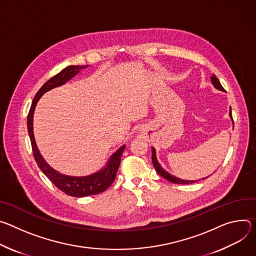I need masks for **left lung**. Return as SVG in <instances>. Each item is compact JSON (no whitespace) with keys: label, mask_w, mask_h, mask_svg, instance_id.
<instances>
[{"label":"left lung","mask_w":256,"mask_h":256,"mask_svg":"<svg viewBox=\"0 0 256 256\" xmlns=\"http://www.w3.org/2000/svg\"><path fill=\"white\" fill-rule=\"evenodd\" d=\"M210 82H212V84L214 85V88L216 90H220V92H226V90H224V88L222 86V84H220V80L216 77L214 74H212V75L210 76ZM229 116H230V118H231V120H232V123H233V125H234L233 118H232L231 108H230V112H229ZM152 164H154V168H156V173H158V175H160L162 178H164V179H166L168 181H170V182L175 183V184H191V183H194V182L198 181V180H185V179H180V178H178V177H176V176H174V175H172V174H170L168 172H166V170L160 166V164L158 162V158H156V150H154V148H152ZM206 178H208V177H206ZM206 178H202V180L206 179Z\"/></svg>","instance_id":"obj_1"}]
</instances>
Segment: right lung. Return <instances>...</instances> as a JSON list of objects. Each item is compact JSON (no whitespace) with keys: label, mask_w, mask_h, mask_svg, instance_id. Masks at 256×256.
I'll return each instance as SVG.
<instances>
[{"label":"right lung","mask_w":256,"mask_h":256,"mask_svg":"<svg viewBox=\"0 0 256 256\" xmlns=\"http://www.w3.org/2000/svg\"><path fill=\"white\" fill-rule=\"evenodd\" d=\"M88 67V65L69 66L63 69L60 73L52 77L50 80H48L40 88V90L36 92L27 117V130L32 141L34 156L38 168L42 170V172L56 185V187H58L60 190H62L66 194L73 197H84V196L96 195L100 192H104L116 178V174L121 162L122 154L126 146L123 144L122 146H120L108 158L106 164L94 174H90L88 176H69V175L62 174L56 171V170L52 168L46 162V160L42 156L36 146L34 133V114L40 98L46 92H48L52 88L62 86V85L67 83L69 80L75 77L78 73H80L81 70Z\"/></svg>","instance_id":"obj_1"}]
</instances>
